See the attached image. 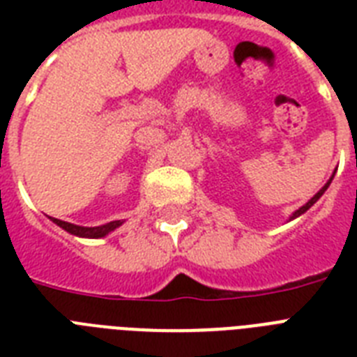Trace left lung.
<instances>
[{"instance_id": "8db88e82", "label": "left lung", "mask_w": 357, "mask_h": 357, "mask_svg": "<svg viewBox=\"0 0 357 357\" xmlns=\"http://www.w3.org/2000/svg\"><path fill=\"white\" fill-rule=\"evenodd\" d=\"M333 176H335V172L332 174V178L328 179V181H326V185H324V187H322V189L319 190V192H317V195L313 196V198H311L310 202H307V204H304V206H302V207H298V209H296V211H294L293 215H291V217H289V220H294V218H298L300 215H304V213L307 211V209H310L311 206H313V204H317V200H319V198H321V196L324 195V192H326V189H328V187H330V183H332Z\"/></svg>"}]
</instances>
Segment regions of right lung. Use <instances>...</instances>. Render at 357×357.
<instances>
[{
	"label": "right lung",
	"mask_w": 357,
	"mask_h": 357,
	"mask_svg": "<svg viewBox=\"0 0 357 357\" xmlns=\"http://www.w3.org/2000/svg\"><path fill=\"white\" fill-rule=\"evenodd\" d=\"M52 220L57 224L59 228H63L64 231H68V234L75 235V237H83V238H102L105 237V235L111 234V231H114L116 228H120V226L123 224V220H113V222L102 224V226L85 228V226H77V224L64 222V220H59V218H52Z\"/></svg>",
	"instance_id": "right-lung-1"
}]
</instances>
